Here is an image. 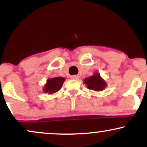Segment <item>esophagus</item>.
<instances>
[{
    "label": "esophagus",
    "mask_w": 147,
    "mask_h": 147,
    "mask_svg": "<svg viewBox=\"0 0 147 147\" xmlns=\"http://www.w3.org/2000/svg\"><path fill=\"white\" fill-rule=\"evenodd\" d=\"M79 77L78 75H72V76H71V78L73 79H78Z\"/></svg>",
    "instance_id": "34e87169"
}]
</instances>
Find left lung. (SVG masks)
Segmentation results:
<instances>
[{
    "instance_id": "obj_1",
    "label": "left lung",
    "mask_w": 147,
    "mask_h": 147,
    "mask_svg": "<svg viewBox=\"0 0 147 147\" xmlns=\"http://www.w3.org/2000/svg\"><path fill=\"white\" fill-rule=\"evenodd\" d=\"M84 83L87 85L88 88L95 91L102 90L106 86L105 82L101 78L98 73H95L88 78H86L84 79Z\"/></svg>"
}]
</instances>
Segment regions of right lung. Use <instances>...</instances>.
<instances>
[{"label":"right lung","mask_w":147,"mask_h":147,"mask_svg":"<svg viewBox=\"0 0 147 147\" xmlns=\"http://www.w3.org/2000/svg\"><path fill=\"white\" fill-rule=\"evenodd\" d=\"M65 79L63 77H54L47 80V84L44 87V91L49 94H53L60 90Z\"/></svg>","instance_id":"add662e5"}]
</instances>
